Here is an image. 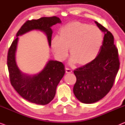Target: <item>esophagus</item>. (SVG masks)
<instances>
[{
  "mask_svg": "<svg viewBox=\"0 0 125 125\" xmlns=\"http://www.w3.org/2000/svg\"><path fill=\"white\" fill-rule=\"evenodd\" d=\"M65 72L66 73H71L72 72V70H71L69 68H65Z\"/></svg>",
  "mask_w": 125,
  "mask_h": 125,
  "instance_id": "34e87169",
  "label": "esophagus"
}]
</instances>
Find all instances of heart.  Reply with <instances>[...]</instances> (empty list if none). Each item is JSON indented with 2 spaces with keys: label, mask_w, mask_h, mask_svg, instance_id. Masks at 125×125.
I'll return each instance as SVG.
<instances>
[{
  "label": "heart",
  "mask_w": 125,
  "mask_h": 125,
  "mask_svg": "<svg viewBox=\"0 0 125 125\" xmlns=\"http://www.w3.org/2000/svg\"><path fill=\"white\" fill-rule=\"evenodd\" d=\"M102 41V32L97 27L72 21L60 29L59 37L55 36L52 39L51 48L60 61L66 59L69 48L72 56L70 63L85 65L98 56Z\"/></svg>",
  "instance_id": "1"
}]
</instances>
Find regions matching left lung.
I'll return each mask as SVG.
<instances>
[{"instance_id":"1","label":"left lung","mask_w":125,"mask_h":125,"mask_svg":"<svg viewBox=\"0 0 125 125\" xmlns=\"http://www.w3.org/2000/svg\"><path fill=\"white\" fill-rule=\"evenodd\" d=\"M95 23L104 33L98 55L89 64L74 71L77 80L73 93L80 102L84 104L98 101L109 93L120 64L113 35L97 21Z\"/></svg>"}]
</instances>
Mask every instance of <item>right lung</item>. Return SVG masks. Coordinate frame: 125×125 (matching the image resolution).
<instances>
[{"mask_svg":"<svg viewBox=\"0 0 125 125\" xmlns=\"http://www.w3.org/2000/svg\"><path fill=\"white\" fill-rule=\"evenodd\" d=\"M61 23V20L56 16L28 20L18 31L16 38L8 50L7 66L12 86L20 96L32 103L42 105L49 104L53 99L56 88L65 71L61 62L49 60L44 69L37 74L31 76L23 73L19 69L15 59L18 36L32 30L40 31L47 35L51 47L53 32L51 27Z\"/></svg>","mask_w":125,"mask_h":125,"instance_id":"1","label":"right lung"}]
</instances>
